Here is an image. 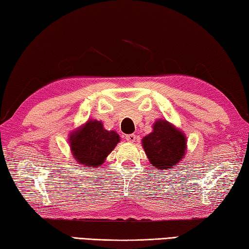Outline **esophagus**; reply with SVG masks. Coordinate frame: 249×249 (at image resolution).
<instances>
[{
    "label": "esophagus",
    "mask_w": 249,
    "mask_h": 249,
    "mask_svg": "<svg viewBox=\"0 0 249 249\" xmlns=\"http://www.w3.org/2000/svg\"><path fill=\"white\" fill-rule=\"evenodd\" d=\"M125 140L127 141L128 142H136V135H135V134L126 135V136H125Z\"/></svg>",
    "instance_id": "esophagus-1"
}]
</instances>
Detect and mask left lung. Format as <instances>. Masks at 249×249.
<instances>
[{
	"label": "left lung",
	"instance_id": "obj_1",
	"mask_svg": "<svg viewBox=\"0 0 249 249\" xmlns=\"http://www.w3.org/2000/svg\"><path fill=\"white\" fill-rule=\"evenodd\" d=\"M142 146L156 170H171L184 158L187 137L170 122L158 119L153 125V132L142 140Z\"/></svg>",
	"mask_w": 249,
	"mask_h": 249
}]
</instances>
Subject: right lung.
<instances>
[{"mask_svg": "<svg viewBox=\"0 0 249 249\" xmlns=\"http://www.w3.org/2000/svg\"><path fill=\"white\" fill-rule=\"evenodd\" d=\"M121 141L115 130H107L93 119L69 134L70 150L75 161L87 168H99Z\"/></svg>", "mask_w": 249, "mask_h": 249, "instance_id": "right-lung-1", "label": "right lung"}]
</instances>
